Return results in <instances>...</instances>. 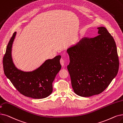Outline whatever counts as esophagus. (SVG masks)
Returning a JSON list of instances; mask_svg holds the SVG:
<instances>
[{
    "instance_id": "esophagus-1",
    "label": "esophagus",
    "mask_w": 123,
    "mask_h": 123,
    "mask_svg": "<svg viewBox=\"0 0 123 123\" xmlns=\"http://www.w3.org/2000/svg\"><path fill=\"white\" fill-rule=\"evenodd\" d=\"M60 64L61 65L63 66L64 65V64H65V60L63 59V58H61L60 59Z\"/></svg>"
}]
</instances>
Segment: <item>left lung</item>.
I'll use <instances>...</instances> for the list:
<instances>
[{
	"mask_svg": "<svg viewBox=\"0 0 123 123\" xmlns=\"http://www.w3.org/2000/svg\"><path fill=\"white\" fill-rule=\"evenodd\" d=\"M98 35L84 38L67 50V69L74 92L82 97L98 94L107 88L118 72L119 57L113 37L105 27Z\"/></svg>",
	"mask_w": 123,
	"mask_h": 123,
	"instance_id": "left-lung-1",
	"label": "left lung"
}]
</instances>
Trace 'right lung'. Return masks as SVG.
Wrapping results in <instances>:
<instances>
[{
  "label": "right lung",
  "instance_id": "obj_1",
  "mask_svg": "<svg viewBox=\"0 0 123 123\" xmlns=\"http://www.w3.org/2000/svg\"><path fill=\"white\" fill-rule=\"evenodd\" d=\"M17 32H14L6 47L3 58L5 76L18 91L25 97L41 99L48 97L53 91L52 83L61 68V56L48 59L36 70L25 72L15 67L12 61V49Z\"/></svg>",
  "mask_w": 123,
  "mask_h": 123
}]
</instances>
